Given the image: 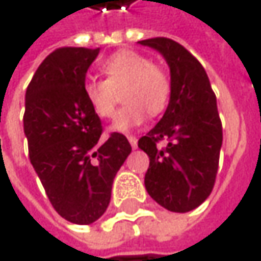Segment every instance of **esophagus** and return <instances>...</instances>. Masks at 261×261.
I'll use <instances>...</instances> for the list:
<instances>
[{
  "label": "esophagus",
  "mask_w": 261,
  "mask_h": 261,
  "mask_svg": "<svg viewBox=\"0 0 261 261\" xmlns=\"http://www.w3.org/2000/svg\"><path fill=\"white\" fill-rule=\"evenodd\" d=\"M127 140H129V143H130L132 149H137V146H138V141H137V138H135V137H127Z\"/></svg>",
  "instance_id": "esophagus-1"
}]
</instances>
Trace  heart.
Returning a JSON list of instances; mask_svg holds the SVG:
<instances>
[{
	"label": "heart",
	"instance_id": "b5f03b06",
	"mask_svg": "<svg viewBox=\"0 0 261 261\" xmlns=\"http://www.w3.org/2000/svg\"><path fill=\"white\" fill-rule=\"evenodd\" d=\"M101 72L106 81L87 80L83 95L92 114L98 118H111L117 106V92L126 105L115 115L109 130L126 134L146 118V111L156 115L165 111L171 95V81L166 72L153 66L150 60L132 50H121L108 58Z\"/></svg>",
	"mask_w": 261,
	"mask_h": 261
}]
</instances>
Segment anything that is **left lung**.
I'll list each match as a JSON object with an SVG mask.
<instances>
[{"label":"left lung","mask_w":261,"mask_h":261,"mask_svg":"<svg viewBox=\"0 0 261 261\" xmlns=\"http://www.w3.org/2000/svg\"><path fill=\"white\" fill-rule=\"evenodd\" d=\"M138 44L156 50L171 72L166 112L138 140L150 161L144 186L165 209L189 212L209 197L218 169L223 130L215 93L203 66L177 41L160 37Z\"/></svg>","instance_id":"1"}]
</instances>
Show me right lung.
Masks as SVG:
<instances>
[{
  "label": "right lung",
  "instance_id": "add662e5",
  "mask_svg": "<svg viewBox=\"0 0 261 261\" xmlns=\"http://www.w3.org/2000/svg\"><path fill=\"white\" fill-rule=\"evenodd\" d=\"M100 47H61L37 69L25 92L24 135L29 156L54 209L73 224L98 220L112 183L132 152L127 138H101V121L87 106L83 86Z\"/></svg>",
  "mask_w": 261,
  "mask_h": 261
}]
</instances>
